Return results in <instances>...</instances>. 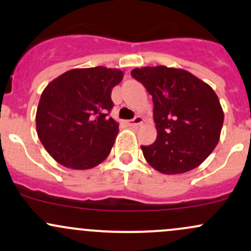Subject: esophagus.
<instances>
[{
	"label": "esophagus",
	"mask_w": 251,
	"mask_h": 251,
	"mask_svg": "<svg viewBox=\"0 0 251 251\" xmlns=\"http://www.w3.org/2000/svg\"><path fill=\"white\" fill-rule=\"evenodd\" d=\"M143 121H144L143 117H140V115H137V117H134L132 120H128L127 123H128V125H131V126H137V125H140Z\"/></svg>",
	"instance_id": "1"
}]
</instances>
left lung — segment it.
<instances>
[{
  "mask_svg": "<svg viewBox=\"0 0 251 251\" xmlns=\"http://www.w3.org/2000/svg\"><path fill=\"white\" fill-rule=\"evenodd\" d=\"M131 75L152 96L155 143L143 155L153 169L174 175L202 163L219 142L224 112L207 83L182 69L137 68Z\"/></svg>",
  "mask_w": 251,
  "mask_h": 251,
  "instance_id": "obj_1",
  "label": "left lung"
}]
</instances>
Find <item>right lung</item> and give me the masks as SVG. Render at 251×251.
Wrapping results in <instances>:
<instances>
[{
	"label": "right lung",
	"mask_w": 251,
	"mask_h": 251,
	"mask_svg": "<svg viewBox=\"0 0 251 251\" xmlns=\"http://www.w3.org/2000/svg\"><path fill=\"white\" fill-rule=\"evenodd\" d=\"M119 69H73L50 82L38 104L35 124L41 144L54 161L90 169L111 152L119 124L108 114L112 89L123 81Z\"/></svg>",
	"instance_id": "obj_1"
}]
</instances>
